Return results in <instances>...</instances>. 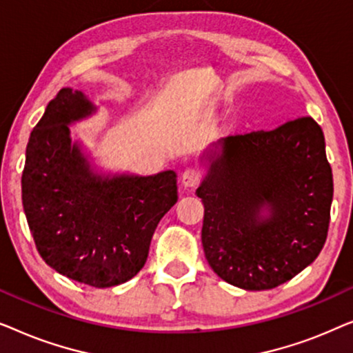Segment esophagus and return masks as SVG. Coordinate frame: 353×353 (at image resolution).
I'll list each match as a JSON object with an SVG mask.
<instances>
[{"label":"esophagus","mask_w":353,"mask_h":353,"mask_svg":"<svg viewBox=\"0 0 353 353\" xmlns=\"http://www.w3.org/2000/svg\"><path fill=\"white\" fill-rule=\"evenodd\" d=\"M201 181V173L196 168H186L185 172L181 173V185L186 188V190H194V188L199 185Z\"/></svg>","instance_id":"esophagus-1"}]
</instances>
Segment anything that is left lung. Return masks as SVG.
Instances as JSON below:
<instances>
[{"instance_id": "1", "label": "left lung", "mask_w": 353, "mask_h": 353, "mask_svg": "<svg viewBox=\"0 0 353 353\" xmlns=\"http://www.w3.org/2000/svg\"><path fill=\"white\" fill-rule=\"evenodd\" d=\"M201 161L202 248L223 281L245 291L273 289L318 257L334 188L315 120L223 138Z\"/></svg>"}]
</instances>
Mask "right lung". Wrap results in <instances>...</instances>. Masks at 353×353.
I'll return each mask as SVG.
<instances>
[{
    "label": "right lung",
    "mask_w": 353,
    "mask_h": 353,
    "mask_svg": "<svg viewBox=\"0 0 353 353\" xmlns=\"http://www.w3.org/2000/svg\"><path fill=\"white\" fill-rule=\"evenodd\" d=\"M98 108L62 88L30 133L22 205L41 259L57 273L93 288L132 279L146 263L159 221L178 201L176 173H98L70 125Z\"/></svg>",
    "instance_id": "right-lung-1"
}]
</instances>
